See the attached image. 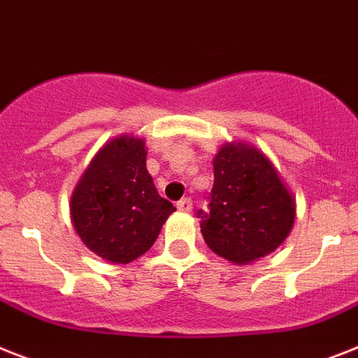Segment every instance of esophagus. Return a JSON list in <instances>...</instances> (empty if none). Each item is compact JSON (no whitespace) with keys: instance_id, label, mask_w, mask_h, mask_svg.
<instances>
[{"instance_id":"esophagus-1","label":"esophagus","mask_w":358,"mask_h":358,"mask_svg":"<svg viewBox=\"0 0 358 358\" xmlns=\"http://www.w3.org/2000/svg\"><path fill=\"white\" fill-rule=\"evenodd\" d=\"M192 199H188V197H185V199H181L179 203H177V208L181 212H192Z\"/></svg>"}]
</instances>
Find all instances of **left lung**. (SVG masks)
<instances>
[{
  "label": "left lung",
  "instance_id": "left-lung-1",
  "mask_svg": "<svg viewBox=\"0 0 358 358\" xmlns=\"http://www.w3.org/2000/svg\"><path fill=\"white\" fill-rule=\"evenodd\" d=\"M210 212L199 210L205 243L234 265L268 256L285 241L296 201L273 161L249 143H227L214 157Z\"/></svg>",
  "mask_w": 358,
  "mask_h": 358
}]
</instances>
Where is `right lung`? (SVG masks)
<instances>
[{
	"label": "right lung",
	"instance_id": "obj_1",
	"mask_svg": "<svg viewBox=\"0 0 358 358\" xmlns=\"http://www.w3.org/2000/svg\"><path fill=\"white\" fill-rule=\"evenodd\" d=\"M146 143L120 135L100 148L71 196V221L82 243L111 264L150 250L176 206L157 194L146 168Z\"/></svg>",
	"mask_w": 358,
	"mask_h": 358
}]
</instances>
